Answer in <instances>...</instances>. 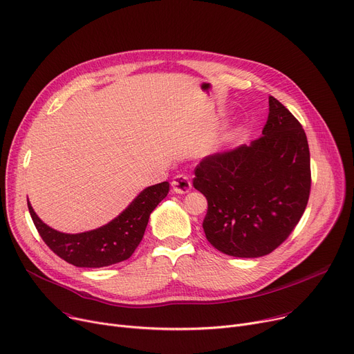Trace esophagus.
<instances>
[{
  "label": "esophagus",
  "mask_w": 354,
  "mask_h": 354,
  "mask_svg": "<svg viewBox=\"0 0 354 354\" xmlns=\"http://www.w3.org/2000/svg\"><path fill=\"white\" fill-rule=\"evenodd\" d=\"M171 187H173V192L174 193L184 194V193H189L190 192L192 181L185 174H177L173 178V181H171Z\"/></svg>",
  "instance_id": "obj_1"
}]
</instances>
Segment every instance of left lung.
<instances>
[{
    "label": "left lung",
    "instance_id": "left-lung-1",
    "mask_svg": "<svg viewBox=\"0 0 354 354\" xmlns=\"http://www.w3.org/2000/svg\"><path fill=\"white\" fill-rule=\"evenodd\" d=\"M263 136L250 145L204 157L193 185L205 196L203 228L218 252L233 257L272 253L295 230L310 196L306 133L274 97Z\"/></svg>",
    "mask_w": 354,
    "mask_h": 354
}]
</instances>
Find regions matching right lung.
I'll return each mask as SVG.
<instances>
[{"label":"right lung","instance_id":"1","mask_svg":"<svg viewBox=\"0 0 354 354\" xmlns=\"http://www.w3.org/2000/svg\"><path fill=\"white\" fill-rule=\"evenodd\" d=\"M170 184L162 181L142 190L133 203L109 224L95 230L66 234L41 221L28 201L37 232L51 250L75 267H106L127 260L142 240L151 212L169 194Z\"/></svg>","mask_w":354,"mask_h":354}]
</instances>
